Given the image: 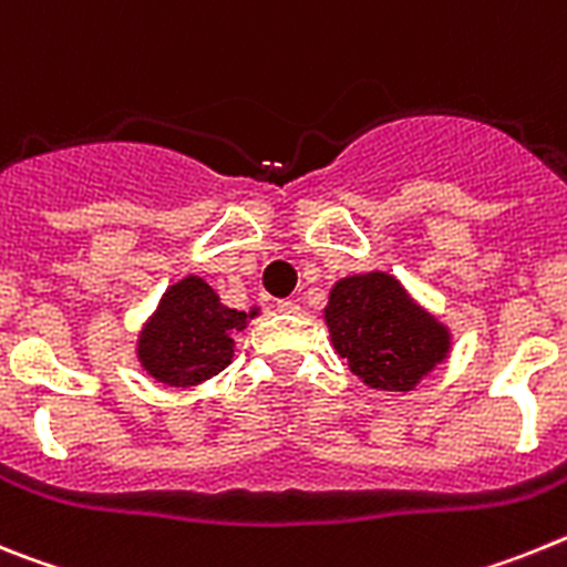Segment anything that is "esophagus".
<instances>
[{
	"label": "esophagus",
	"instance_id": "34e87169",
	"mask_svg": "<svg viewBox=\"0 0 567 567\" xmlns=\"http://www.w3.org/2000/svg\"><path fill=\"white\" fill-rule=\"evenodd\" d=\"M277 311L279 313H299V302L297 299H279Z\"/></svg>",
	"mask_w": 567,
	"mask_h": 567
}]
</instances>
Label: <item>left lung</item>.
I'll list each match as a JSON object with an SVG mask.
<instances>
[{
    "mask_svg": "<svg viewBox=\"0 0 567 567\" xmlns=\"http://www.w3.org/2000/svg\"><path fill=\"white\" fill-rule=\"evenodd\" d=\"M324 322L348 368L377 391H413L451 351V333L391 274L339 279Z\"/></svg>",
    "mask_w": 567,
    "mask_h": 567,
    "instance_id": "obj_1",
    "label": "left lung"
}]
</instances>
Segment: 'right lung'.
<instances>
[{"instance_id":"right-lung-1","label":"right lung","mask_w":567,"mask_h":567,"mask_svg":"<svg viewBox=\"0 0 567 567\" xmlns=\"http://www.w3.org/2000/svg\"><path fill=\"white\" fill-rule=\"evenodd\" d=\"M256 317L219 302L202 277H185L165 290L136 342L147 377L171 388L199 385L230 365L234 333Z\"/></svg>"}]
</instances>
